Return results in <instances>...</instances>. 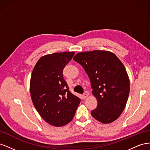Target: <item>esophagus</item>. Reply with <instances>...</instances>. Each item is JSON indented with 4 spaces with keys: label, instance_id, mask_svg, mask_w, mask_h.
<instances>
[{
    "label": "esophagus",
    "instance_id": "esophagus-1",
    "mask_svg": "<svg viewBox=\"0 0 150 150\" xmlns=\"http://www.w3.org/2000/svg\"><path fill=\"white\" fill-rule=\"evenodd\" d=\"M88 93H84V94H83V98H84V99L87 98H88Z\"/></svg>",
    "mask_w": 150,
    "mask_h": 150
}]
</instances>
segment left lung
Listing matches in <instances>:
<instances>
[{"label": "left lung", "instance_id": "1", "mask_svg": "<svg viewBox=\"0 0 150 150\" xmlns=\"http://www.w3.org/2000/svg\"><path fill=\"white\" fill-rule=\"evenodd\" d=\"M73 59L83 66L91 83L98 106L91 114L107 124L123 111L129 93V80L125 67L115 54L96 50L77 54Z\"/></svg>", "mask_w": 150, "mask_h": 150}]
</instances>
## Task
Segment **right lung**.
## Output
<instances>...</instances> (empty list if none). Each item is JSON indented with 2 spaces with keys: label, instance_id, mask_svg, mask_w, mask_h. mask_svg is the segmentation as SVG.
<instances>
[{
  "label": "right lung",
  "instance_id": "add662e5",
  "mask_svg": "<svg viewBox=\"0 0 150 150\" xmlns=\"http://www.w3.org/2000/svg\"><path fill=\"white\" fill-rule=\"evenodd\" d=\"M74 55V52H63L42 56L32 72V101L40 116L52 126L69 122L81 101L71 93L63 78V69Z\"/></svg>",
  "mask_w": 150,
  "mask_h": 150
}]
</instances>
